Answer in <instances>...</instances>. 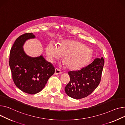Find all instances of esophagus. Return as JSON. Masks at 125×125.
<instances>
[{
    "instance_id": "34e87169",
    "label": "esophagus",
    "mask_w": 125,
    "mask_h": 125,
    "mask_svg": "<svg viewBox=\"0 0 125 125\" xmlns=\"http://www.w3.org/2000/svg\"><path fill=\"white\" fill-rule=\"evenodd\" d=\"M62 72L61 71V70L58 69V68H56L55 69V75H58V74H62Z\"/></svg>"
}]
</instances>
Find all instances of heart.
Segmentation results:
<instances>
[{"label":"heart","instance_id":"obj_1","mask_svg":"<svg viewBox=\"0 0 125 125\" xmlns=\"http://www.w3.org/2000/svg\"><path fill=\"white\" fill-rule=\"evenodd\" d=\"M50 61H54L64 55V61L67 67L72 70L83 67L90 61L93 52L86 45L78 42L63 40L56 46L50 43L46 49Z\"/></svg>","mask_w":125,"mask_h":125}]
</instances>
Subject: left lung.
Masks as SVG:
<instances>
[{
	"label": "left lung",
	"instance_id": "obj_1",
	"mask_svg": "<svg viewBox=\"0 0 125 125\" xmlns=\"http://www.w3.org/2000/svg\"><path fill=\"white\" fill-rule=\"evenodd\" d=\"M104 63L103 57L97 58L79 70L69 71L70 79L65 88L66 94L77 99L91 94L100 83Z\"/></svg>",
	"mask_w": 125,
	"mask_h": 125
}]
</instances>
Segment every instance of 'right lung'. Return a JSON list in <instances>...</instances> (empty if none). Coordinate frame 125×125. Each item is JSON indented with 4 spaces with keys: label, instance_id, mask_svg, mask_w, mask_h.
<instances>
[{
    "label": "right lung",
    "instance_id": "obj_1",
    "mask_svg": "<svg viewBox=\"0 0 125 125\" xmlns=\"http://www.w3.org/2000/svg\"><path fill=\"white\" fill-rule=\"evenodd\" d=\"M35 38L32 33H26L16 39L10 50L9 61L14 84L30 94L40 92L55 72L53 65L43 55L32 57L24 52L23 46L26 42Z\"/></svg>",
    "mask_w": 125,
    "mask_h": 125
}]
</instances>
